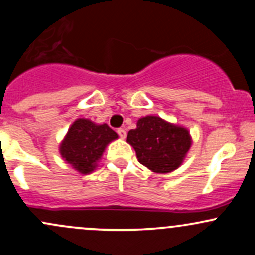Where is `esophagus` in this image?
<instances>
[{
	"instance_id": "obj_1",
	"label": "esophagus",
	"mask_w": 255,
	"mask_h": 255,
	"mask_svg": "<svg viewBox=\"0 0 255 255\" xmlns=\"http://www.w3.org/2000/svg\"><path fill=\"white\" fill-rule=\"evenodd\" d=\"M117 134L120 135L121 139H125L126 138V130L123 129V128H119V129H117Z\"/></svg>"
}]
</instances>
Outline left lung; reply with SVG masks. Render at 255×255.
<instances>
[{
  "label": "left lung",
  "instance_id": "8db88e82",
  "mask_svg": "<svg viewBox=\"0 0 255 255\" xmlns=\"http://www.w3.org/2000/svg\"><path fill=\"white\" fill-rule=\"evenodd\" d=\"M127 143L134 148L141 165L156 173H168L179 167L192 139L186 128L157 116H145L128 132Z\"/></svg>",
  "mask_w": 255,
  "mask_h": 255
}]
</instances>
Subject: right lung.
<instances>
[{"label":"right lung","mask_w":255,"mask_h":255,"mask_svg":"<svg viewBox=\"0 0 255 255\" xmlns=\"http://www.w3.org/2000/svg\"><path fill=\"white\" fill-rule=\"evenodd\" d=\"M117 138L119 135L106 123L96 125L90 120L78 119L68 129L60 151L67 162L87 175L96 167L107 144Z\"/></svg>","instance_id":"right-lung-1"}]
</instances>
